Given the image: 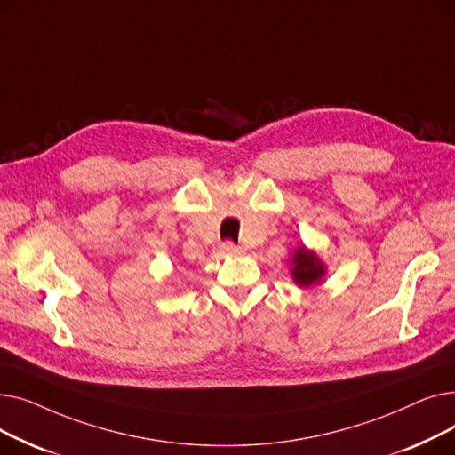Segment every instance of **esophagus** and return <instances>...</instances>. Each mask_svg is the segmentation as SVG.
Listing matches in <instances>:
<instances>
[{
	"instance_id": "1",
	"label": "esophagus",
	"mask_w": 455,
	"mask_h": 455,
	"mask_svg": "<svg viewBox=\"0 0 455 455\" xmlns=\"http://www.w3.org/2000/svg\"><path fill=\"white\" fill-rule=\"evenodd\" d=\"M220 249H221L225 254H228V256H237V254L243 252L242 247H237V245L232 243V242H223V243L220 245Z\"/></svg>"
}]
</instances>
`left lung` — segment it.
Instances as JSON below:
<instances>
[{
    "label": "left lung",
    "instance_id": "left-lung-1",
    "mask_svg": "<svg viewBox=\"0 0 455 455\" xmlns=\"http://www.w3.org/2000/svg\"><path fill=\"white\" fill-rule=\"evenodd\" d=\"M326 273L321 258L306 247H299L291 258V276L300 288H312L319 283Z\"/></svg>",
    "mask_w": 455,
    "mask_h": 455
}]
</instances>
